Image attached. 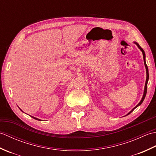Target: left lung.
I'll use <instances>...</instances> for the list:
<instances>
[{
    "label": "left lung",
    "instance_id": "8db88e82",
    "mask_svg": "<svg viewBox=\"0 0 156 156\" xmlns=\"http://www.w3.org/2000/svg\"><path fill=\"white\" fill-rule=\"evenodd\" d=\"M134 44H136L137 45V46L138 47V48L140 49V50L141 51V52H142V54H143V56H144V64H145V69H146V80H145V88H144V94H143V97H142V98H141V100L140 101V102H139V103L135 106V107L132 109V110L129 112H128V113L126 115H129L131 113V112H133V111L134 110L135 108H136L137 107H139V106L140 105H141V103L142 102H143V101H144V99H145V96H146V93H147V82H148V80H149V72H148V68H147V64H146V62H145V51H144V50L143 49H142L140 46V45H139L137 42H134Z\"/></svg>",
    "mask_w": 156,
    "mask_h": 156
}]
</instances>
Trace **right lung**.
Wrapping results in <instances>:
<instances>
[{"instance_id":"right-lung-1","label":"right lung","mask_w":156,"mask_h":156,"mask_svg":"<svg viewBox=\"0 0 156 156\" xmlns=\"http://www.w3.org/2000/svg\"><path fill=\"white\" fill-rule=\"evenodd\" d=\"M20 109V110H21L22 112H23L22 110H21V108H19ZM29 116H31V115H29ZM31 117H32V118H34V119H36V120H38V121H41V119H37V118H36V117H33V116H31Z\"/></svg>"}]
</instances>
